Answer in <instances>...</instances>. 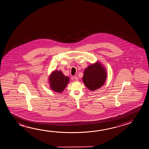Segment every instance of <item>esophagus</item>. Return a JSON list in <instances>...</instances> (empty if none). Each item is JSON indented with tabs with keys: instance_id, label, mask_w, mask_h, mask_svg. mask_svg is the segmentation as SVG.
Listing matches in <instances>:
<instances>
[{
	"instance_id": "1",
	"label": "esophagus",
	"mask_w": 149,
	"mask_h": 149,
	"mask_svg": "<svg viewBox=\"0 0 149 149\" xmlns=\"http://www.w3.org/2000/svg\"><path fill=\"white\" fill-rule=\"evenodd\" d=\"M74 79L76 80H78V77H77L76 76H74Z\"/></svg>"
}]
</instances>
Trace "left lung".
Masks as SVG:
<instances>
[{"label":"left lung","mask_w":149,"mask_h":149,"mask_svg":"<svg viewBox=\"0 0 149 149\" xmlns=\"http://www.w3.org/2000/svg\"><path fill=\"white\" fill-rule=\"evenodd\" d=\"M106 76L105 69L100 63H97L86 68L82 79L86 86L91 91H94L103 86Z\"/></svg>","instance_id":"left-lung-1"}]
</instances>
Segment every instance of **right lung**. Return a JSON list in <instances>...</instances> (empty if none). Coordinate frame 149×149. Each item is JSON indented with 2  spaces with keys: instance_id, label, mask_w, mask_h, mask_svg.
<instances>
[{
  "instance_id": "right-lung-1",
  "label": "right lung",
  "mask_w": 149,
  "mask_h": 149,
  "mask_svg": "<svg viewBox=\"0 0 149 149\" xmlns=\"http://www.w3.org/2000/svg\"><path fill=\"white\" fill-rule=\"evenodd\" d=\"M69 78L64 76L61 71H54L49 77V82L51 88L56 92L61 93L64 90Z\"/></svg>"
}]
</instances>
